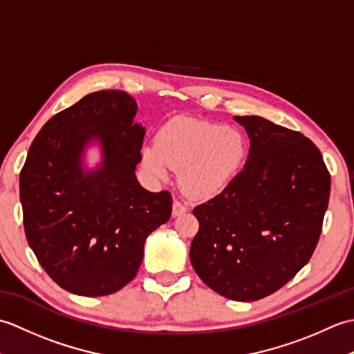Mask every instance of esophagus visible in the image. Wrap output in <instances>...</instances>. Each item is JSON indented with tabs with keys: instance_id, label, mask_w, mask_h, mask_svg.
Here are the masks:
<instances>
[{
	"instance_id": "34e87169",
	"label": "esophagus",
	"mask_w": 354,
	"mask_h": 354,
	"mask_svg": "<svg viewBox=\"0 0 354 354\" xmlns=\"http://www.w3.org/2000/svg\"><path fill=\"white\" fill-rule=\"evenodd\" d=\"M189 209V204L183 198H175L173 201V216H179Z\"/></svg>"
}]
</instances>
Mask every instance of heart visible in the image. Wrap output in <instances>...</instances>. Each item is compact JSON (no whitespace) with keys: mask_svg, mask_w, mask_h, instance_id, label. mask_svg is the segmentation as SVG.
<instances>
[{"mask_svg":"<svg viewBox=\"0 0 354 354\" xmlns=\"http://www.w3.org/2000/svg\"><path fill=\"white\" fill-rule=\"evenodd\" d=\"M243 135L219 123L179 118L164 126L158 146L145 149L146 164L158 176L181 170L185 190L207 196L222 190L245 156Z\"/></svg>","mask_w":354,"mask_h":354,"instance_id":"obj_1","label":"heart"}]
</instances>
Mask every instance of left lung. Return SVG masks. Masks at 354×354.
<instances>
[{
    "instance_id": "left-lung-1",
    "label": "left lung",
    "mask_w": 354,
    "mask_h": 354,
    "mask_svg": "<svg viewBox=\"0 0 354 354\" xmlns=\"http://www.w3.org/2000/svg\"><path fill=\"white\" fill-rule=\"evenodd\" d=\"M250 135L245 167L193 208L190 260L208 288L234 301L281 289L310 260L328 205L330 173L303 133L261 117H236Z\"/></svg>"
}]
</instances>
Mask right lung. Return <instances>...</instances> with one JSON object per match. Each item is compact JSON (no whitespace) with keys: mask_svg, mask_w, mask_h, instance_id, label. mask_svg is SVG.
Wrapping results in <instances>:
<instances>
[{"mask_svg":"<svg viewBox=\"0 0 354 354\" xmlns=\"http://www.w3.org/2000/svg\"><path fill=\"white\" fill-rule=\"evenodd\" d=\"M135 114L124 91L88 94L42 126L21 170L27 242L51 280L76 295H109L132 281L147 236L171 216L170 192H147L135 176L146 132ZM93 138L104 164L85 174L80 155Z\"/></svg>","mask_w":354,"mask_h":354,"instance_id":"right-lung-1","label":"right lung"}]
</instances>
